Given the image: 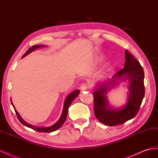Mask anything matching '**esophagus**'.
<instances>
[{"label": "esophagus", "instance_id": "obj_1", "mask_svg": "<svg viewBox=\"0 0 158 158\" xmlns=\"http://www.w3.org/2000/svg\"><path fill=\"white\" fill-rule=\"evenodd\" d=\"M88 85L84 83L82 84H81L80 89H81V90H82V91H85V90H86L88 89Z\"/></svg>", "mask_w": 158, "mask_h": 158}]
</instances>
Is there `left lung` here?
Returning a JSON list of instances; mask_svg holds the SVG:
<instances>
[{"label":"left lung","instance_id":"obj_1","mask_svg":"<svg viewBox=\"0 0 158 158\" xmlns=\"http://www.w3.org/2000/svg\"><path fill=\"white\" fill-rule=\"evenodd\" d=\"M144 70L140 63L126 50L124 69L94 88V113L99 121L106 125L115 126L135 117L144 96ZM121 82L128 83L127 102L121 107L113 108L109 104L106 94Z\"/></svg>","mask_w":158,"mask_h":158}]
</instances>
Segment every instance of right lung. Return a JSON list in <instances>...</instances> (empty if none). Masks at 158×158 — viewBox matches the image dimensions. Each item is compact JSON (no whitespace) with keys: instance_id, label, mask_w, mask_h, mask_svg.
<instances>
[{"instance_id":"1","label":"right lung","mask_w":158,"mask_h":158,"mask_svg":"<svg viewBox=\"0 0 158 158\" xmlns=\"http://www.w3.org/2000/svg\"><path fill=\"white\" fill-rule=\"evenodd\" d=\"M47 47V46L46 45H44L33 46V47H31L30 49H29V50H28L24 55H23L22 58H23V57L26 56V55H29L30 53H31V52H33V51H35V50H37L38 49H40V48H42V47ZM79 94H80V90L79 89H76L75 91H73V92H71L70 94H69L67 95V96H66V98H65V100H64V107H63V112H62L60 117L59 118V120L57 121L54 124V125H51L50 127H36V126H34V125H30V124L26 122L21 117V116L20 115V114H19V113L16 111V109H15V107H14L12 102H11V103H12V106L14 108V110H15V112H16V113L17 114L18 118L19 119V121H20V123L22 124V125H23L28 127V128H32V129H33V130H35V131H36L37 132H53V131L57 130V129H59L62 125H63L65 120H66V117H67V113H68V110H69V106H70V104L72 103V102L74 101V99L78 96Z\"/></svg>"}]
</instances>
